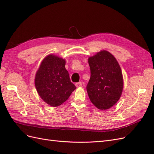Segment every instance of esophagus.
Masks as SVG:
<instances>
[{
    "label": "esophagus",
    "mask_w": 154,
    "mask_h": 154,
    "mask_svg": "<svg viewBox=\"0 0 154 154\" xmlns=\"http://www.w3.org/2000/svg\"><path fill=\"white\" fill-rule=\"evenodd\" d=\"M75 85L76 87H81L82 85V82H78V83H76Z\"/></svg>",
    "instance_id": "esophagus-1"
}]
</instances>
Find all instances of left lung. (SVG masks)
I'll list each match as a JSON object with an SVG mask.
<instances>
[{
  "mask_svg": "<svg viewBox=\"0 0 154 154\" xmlns=\"http://www.w3.org/2000/svg\"><path fill=\"white\" fill-rule=\"evenodd\" d=\"M91 78L87 86L92 103L100 110H107L120 99L123 77L117 60L109 51L101 50L88 58Z\"/></svg>",
  "mask_w": 154,
  "mask_h": 154,
  "instance_id": "obj_1",
  "label": "left lung"
}]
</instances>
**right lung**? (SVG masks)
I'll return each instance as SVG.
<instances>
[{"label":"right lung","instance_id":"add662e5","mask_svg":"<svg viewBox=\"0 0 154 154\" xmlns=\"http://www.w3.org/2000/svg\"><path fill=\"white\" fill-rule=\"evenodd\" d=\"M66 63V60L61 57L48 54L42 60L35 74L36 91L51 106L62 105L76 88L70 80Z\"/></svg>","mask_w":154,"mask_h":154}]
</instances>
